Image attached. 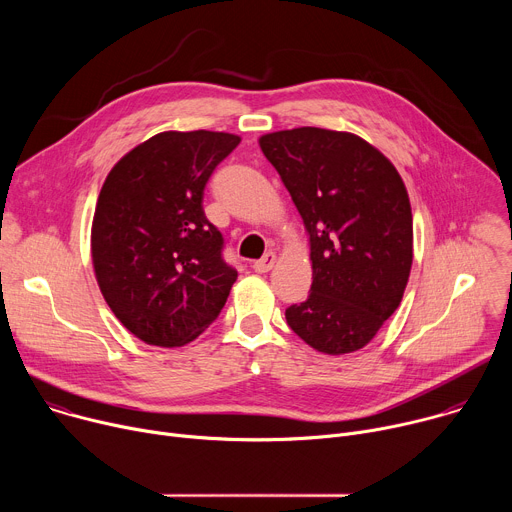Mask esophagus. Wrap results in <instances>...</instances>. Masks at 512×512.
<instances>
[{
    "label": "esophagus",
    "mask_w": 512,
    "mask_h": 512,
    "mask_svg": "<svg viewBox=\"0 0 512 512\" xmlns=\"http://www.w3.org/2000/svg\"><path fill=\"white\" fill-rule=\"evenodd\" d=\"M275 261H277L275 253H273V251H269V253H265L261 259H257V261L253 263V269H255L257 273H267V271L275 265Z\"/></svg>",
    "instance_id": "1"
}]
</instances>
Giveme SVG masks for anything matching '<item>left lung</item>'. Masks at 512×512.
<instances>
[{"label":"left lung","instance_id":"left-lung-1","mask_svg":"<svg viewBox=\"0 0 512 512\" xmlns=\"http://www.w3.org/2000/svg\"><path fill=\"white\" fill-rule=\"evenodd\" d=\"M259 145L310 239V296L289 306L285 320L318 352L360 350L399 308L409 281L413 216L403 178L348 131L283 129Z\"/></svg>","mask_w":512,"mask_h":512}]
</instances>
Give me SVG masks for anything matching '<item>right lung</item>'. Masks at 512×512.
Returning <instances> with one entry per match:
<instances>
[{
	"instance_id": "obj_1",
	"label": "right lung",
	"mask_w": 512,
	"mask_h": 512,
	"mask_svg": "<svg viewBox=\"0 0 512 512\" xmlns=\"http://www.w3.org/2000/svg\"><path fill=\"white\" fill-rule=\"evenodd\" d=\"M239 141L225 131H164L105 178L91 227L93 269L111 312L145 344L176 348L198 338L237 281L202 196Z\"/></svg>"
}]
</instances>
